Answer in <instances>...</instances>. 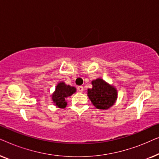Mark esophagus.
Here are the masks:
<instances>
[{
  "instance_id": "esophagus-1",
  "label": "esophagus",
  "mask_w": 159,
  "mask_h": 159,
  "mask_svg": "<svg viewBox=\"0 0 159 159\" xmlns=\"http://www.w3.org/2000/svg\"><path fill=\"white\" fill-rule=\"evenodd\" d=\"M77 90L79 92H83L84 90V88L82 86H78L77 87Z\"/></svg>"
}]
</instances>
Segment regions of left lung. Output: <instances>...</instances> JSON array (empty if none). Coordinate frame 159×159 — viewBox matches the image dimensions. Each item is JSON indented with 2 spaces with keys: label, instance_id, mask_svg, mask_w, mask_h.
Wrapping results in <instances>:
<instances>
[{
  "label": "left lung",
  "instance_id": "obj_1",
  "mask_svg": "<svg viewBox=\"0 0 159 159\" xmlns=\"http://www.w3.org/2000/svg\"><path fill=\"white\" fill-rule=\"evenodd\" d=\"M93 88L88 89V96L95 108L107 110L116 103L118 92L114 85L101 78L91 82Z\"/></svg>",
  "mask_w": 159,
  "mask_h": 159
}]
</instances>
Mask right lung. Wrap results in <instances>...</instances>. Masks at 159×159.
<instances>
[{"mask_svg": "<svg viewBox=\"0 0 159 159\" xmlns=\"http://www.w3.org/2000/svg\"><path fill=\"white\" fill-rule=\"evenodd\" d=\"M77 89L74 86L66 84L64 82H59L56 87L55 91L51 95L52 101L56 107L64 108L67 106L66 99L76 93Z\"/></svg>", "mask_w": 159, "mask_h": 159, "instance_id": "right-lung-1", "label": "right lung"}]
</instances>
